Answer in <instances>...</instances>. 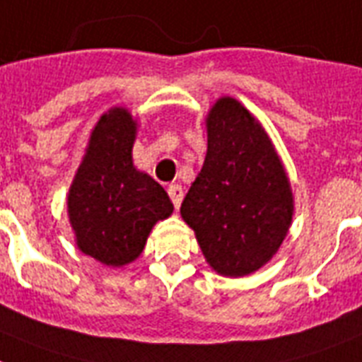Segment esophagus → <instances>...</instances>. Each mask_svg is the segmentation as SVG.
Returning <instances> with one entry per match:
<instances>
[{
	"mask_svg": "<svg viewBox=\"0 0 362 362\" xmlns=\"http://www.w3.org/2000/svg\"><path fill=\"white\" fill-rule=\"evenodd\" d=\"M167 193H169V197H171L175 208H180L182 199H184V191H182V187L178 186V184H173V186H169Z\"/></svg>",
	"mask_w": 362,
	"mask_h": 362,
	"instance_id": "34e87169",
	"label": "esophagus"
}]
</instances>
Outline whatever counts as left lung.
<instances>
[{
	"label": "left lung",
	"instance_id": "1",
	"mask_svg": "<svg viewBox=\"0 0 362 362\" xmlns=\"http://www.w3.org/2000/svg\"><path fill=\"white\" fill-rule=\"evenodd\" d=\"M208 148L180 216L202 255L223 277H245L266 266L292 225L286 169L264 126L232 96L206 115Z\"/></svg>",
	"mask_w": 362,
	"mask_h": 362
}]
</instances>
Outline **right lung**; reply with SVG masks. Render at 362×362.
I'll list each match as a JSON object with an SVG mask.
<instances>
[{
  "label": "right lung",
  "instance_id": "obj_1",
  "mask_svg": "<svg viewBox=\"0 0 362 362\" xmlns=\"http://www.w3.org/2000/svg\"><path fill=\"white\" fill-rule=\"evenodd\" d=\"M135 135L137 120L126 107L105 111L90 132L66 195L76 245L110 267L134 262L152 227L175 210L167 191L135 169Z\"/></svg>",
  "mask_w": 362,
  "mask_h": 362
}]
</instances>
